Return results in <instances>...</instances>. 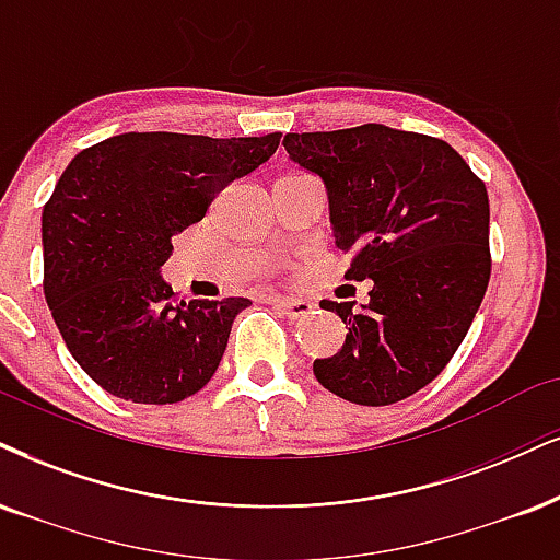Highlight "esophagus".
I'll return each mask as SVG.
<instances>
[{
	"label": "esophagus",
	"mask_w": 560,
	"mask_h": 560,
	"mask_svg": "<svg viewBox=\"0 0 560 560\" xmlns=\"http://www.w3.org/2000/svg\"><path fill=\"white\" fill-rule=\"evenodd\" d=\"M267 303H272L275 308H280V312L285 316H291V319H301V316L312 314V303H308V301H295V299H280V295H269Z\"/></svg>",
	"instance_id": "esophagus-1"
}]
</instances>
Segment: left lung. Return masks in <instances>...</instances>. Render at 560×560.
<instances>
[{"instance_id":"obj_1","label":"left lung","mask_w":560,"mask_h":560,"mask_svg":"<svg viewBox=\"0 0 560 560\" xmlns=\"http://www.w3.org/2000/svg\"><path fill=\"white\" fill-rule=\"evenodd\" d=\"M288 155L324 182L335 244L353 252L345 278L371 280V301H324L345 345L316 358L324 389L382 407L431 384L478 314L488 278L486 184L436 137L363 124L285 135Z\"/></svg>"}]
</instances>
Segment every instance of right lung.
<instances>
[{"label": "right lung", "instance_id": "add662e5", "mask_svg": "<svg viewBox=\"0 0 560 560\" xmlns=\"http://www.w3.org/2000/svg\"><path fill=\"white\" fill-rule=\"evenodd\" d=\"M280 137L127 132L67 165L40 218L44 293L69 353L108 395L182 402L218 371L252 301H184L161 267L171 238L267 163Z\"/></svg>", "mask_w": 560, "mask_h": 560}]
</instances>
